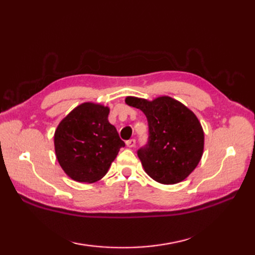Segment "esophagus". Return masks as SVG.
I'll use <instances>...</instances> for the list:
<instances>
[{
    "label": "esophagus",
    "instance_id": "obj_1",
    "mask_svg": "<svg viewBox=\"0 0 255 255\" xmlns=\"http://www.w3.org/2000/svg\"><path fill=\"white\" fill-rule=\"evenodd\" d=\"M126 144H127L128 148H133L134 145H136V140H134V139L128 140V141H126Z\"/></svg>",
    "mask_w": 255,
    "mask_h": 255
}]
</instances>
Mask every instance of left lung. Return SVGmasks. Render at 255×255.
<instances>
[{
    "instance_id": "1",
    "label": "left lung",
    "mask_w": 255,
    "mask_h": 255,
    "mask_svg": "<svg viewBox=\"0 0 255 255\" xmlns=\"http://www.w3.org/2000/svg\"><path fill=\"white\" fill-rule=\"evenodd\" d=\"M125 102L148 119V143L138 150L145 173L166 185L185 180L204 152V130L196 115L170 96L153 101L128 96Z\"/></svg>"
}]
</instances>
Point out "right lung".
<instances>
[{"instance_id": "1", "label": "right lung", "mask_w": 255, "mask_h": 255, "mask_svg": "<svg viewBox=\"0 0 255 255\" xmlns=\"http://www.w3.org/2000/svg\"><path fill=\"white\" fill-rule=\"evenodd\" d=\"M110 108L86 102L64 117L55 131L59 164L72 180L94 183L104 176L125 142L108 122Z\"/></svg>"}]
</instances>
